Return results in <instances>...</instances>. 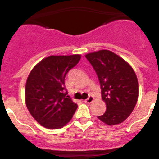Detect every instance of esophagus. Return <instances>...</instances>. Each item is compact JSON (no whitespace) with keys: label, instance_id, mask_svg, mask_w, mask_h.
Segmentation results:
<instances>
[{"label":"esophagus","instance_id":"1","mask_svg":"<svg viewBox=\"0 0 159 159\" xmlns=\"http://www.w3.org/2000/svg\"><path fill=\"white\" fill-rule=\"evenodd\" d=\"M93 96H89V98H87V99H86L84 101H85L86 103L90 104V103H92V102H93Z\"/></svg>","mask_w":159,"mask_h":159}]
</instances>
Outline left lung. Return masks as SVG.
<instances>
[{
    "mask_svg": "<svg viewBox=\"0 0 159 159\" xmlns=\"http://www.w3.org/2000/svg\"><path fill=\"white\" fill-rule=\"evenodd\" d=\"M96 72L106 111L98 116L108 126L122 123L134 111L138 99V80L130 65L108 50L85 55Z\"/></svg>",
    "mask_w": 159,
    "mask_h": 159,
    "instance_id": "8db88e82",
    "label": "left lung"
}]
</instances>
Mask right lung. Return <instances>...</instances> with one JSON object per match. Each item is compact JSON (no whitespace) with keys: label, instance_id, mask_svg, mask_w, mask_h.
I'll return each mask as SVG.
<instances>
[{"label":"right lung","instance_id":"obj_1","mask_svg":"<svg viewBox=\"0 0 159 159\" xmlns=\"http://www.w3.org/2000/svg\"><path fill=\"white\" fill-rule=\"evenodd\" d=\"M80 54L51 55L32 69L25 84V105L31 116L47 129L63 127L71 120L77 105L67 95L65 78L76 66Z\"/></svg>","mask_w":159,"mask_h":159}]
</instances>
